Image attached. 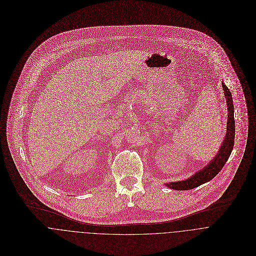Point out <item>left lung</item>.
<instances>
[{
    "label": "left lung",
    "mask_w": 256,
    "mask_h": 256,
    "mask_svg": "<svg viewBox=\"0 0 256 256\" xmlns=\"http://www.w3.org/2000/svg\"><path fill=\"white\" fill-rule=\"evenodd\" d=\"M222 86L224 98L226 100V106H228V122H226V133L217 154L203 170L197 172L188 180H184L182 182L166 183V185L168 188H172L174 190H189V189L198 187L201 184L208 182L212 180L219 174L222 166H224V164L226 162V160H228L234 144V131H236L234 116V104H232V96L230 90L224 82H222Z\"/></svg>",
    "instance_id": "1"
}]
</instances>
